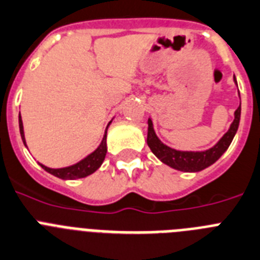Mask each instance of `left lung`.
Here are the masks:
<instances>
[{
    "label": "left lung",
    "instance_id": "obj_1",
    "mask_svg": "<svg viewBox=\"0 0 260 260\" xmlns=\"http://www.w3.org/2000/svg\"><path fill=\"white\" fill-rule=\"evenodd\" d=\"M234 82L237 83L236 77H234ZM239 119H241V103L234 112V120L230 124L228 132L212 148L202 150V152H187V150H177V149L170 148V146L162 143L155 135L153 121L149 117L146 143H148L153 154L165 165H168L175 170L183 171V173H198V171L209 168L226 152L229 145L233 141L234 136H236L237 131H238Z\"/></svg>",
    "mask_w": 260,
    "mask_h": 260
}]
</instances>
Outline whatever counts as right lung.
Masks as SVG:
<instances>
[{"label": "right lung", "mask_w": 260, "mask_h": 260, "mask_svg": "<svg viewBox=\"0 0 260 260\" xmlns=\"http://www.w3.org/2000/svg\"><path fill=\"white\" fill-rule=\"evenodd\" d=\"M18 120H19V132H21L22 141H23L24 146L27 148L26 139H24L23 121H22L21 114H19V116H18ZM111 121L107 124L105 135H103V139L102 141H101V144H99L98 148H96L92 153H90L89 155H86L83 159H81L80 162H77V164L72 165V166H67V168H61V169H51L48 168V166H44L43 164H39V165L47 171V173L52 174V175H55V177L64 180L80 179V178H85L87 177V175H90V174L95 173V171L101 168V165L103 164V161H105L106 153H107V129L108 127H110Z\"/></svg>", "instance_id": "add662e5"}]
</instances>
